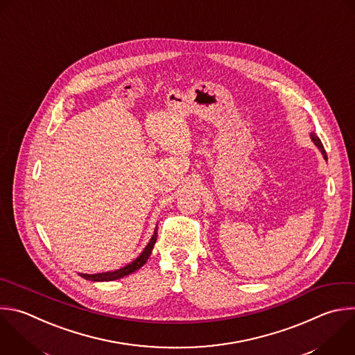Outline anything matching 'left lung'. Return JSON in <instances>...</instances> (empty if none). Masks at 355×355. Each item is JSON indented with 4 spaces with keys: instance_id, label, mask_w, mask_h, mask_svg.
Instances as JSON below:
<instances>
[{
    "instance_id": "left-lung-1",
    "label": "left lung",
    "mask_w": 355,
    "mask_h": 355,
    "mask_svg": "<svg viewBox=\"0 0 355 355\" xmlns=\"http://www.w3.org/2000/svg\"><path fill=\"white\" fill-rule=\"evenodd\" d=\"M311 139H312V142L315 144V146L319 149V152L322 153V156H323V159L324 160H327V155H326V152H324V149H323V145H322V142H320V139L313 134V132H311Z\"/></svg>"
}]
</instances>
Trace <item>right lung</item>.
I'll return each instance as SVG.
<instances>
[{
	"mask_svg": "<svg viewBox=\"0 0 355 355\" xmlns=\"http://www.w3.org/2000/svg\"><path fill=\"white\" fill-rule=\"evenodd\" d=\"M156 240H157V225L155 228V232L152 235L150 241L148 243V245L145 247V250L142 251V254L135 259L132 261L131 263L125 265L124 268L121 269H116V270H110V272H103V273H94V275H86V273H79L80 277L89 280V282H112V280H118L121 277H125L137 270H139L145 263L146 261L149 259L152 251H153V247L156 244Z\"/></svg>",
	"mask_w": 355,
	"mask_h": 355,
	"instance_id": "add662e5",
	"label": "right lung"
}]
</instances>
